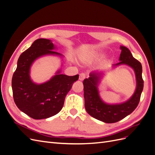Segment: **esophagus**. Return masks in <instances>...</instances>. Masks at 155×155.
<instances>
[{"instance_id": "1", "label": "esophagus", "mask_w": 155, "mask_h": 155, "mask_svg": "<svg viewBox=\"0 0 155 155\" xmlns=\"http://www.w3.org/2000/svg\"><path fill=\"white\" fill-rule=\"evenodd\" d=\"M85 78H86V74L85 73H81V74H80V75H79V79L81 81H83L85 79Z\"/></svg>"}]
</instances>
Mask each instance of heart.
Returning a JSON list of instances; mask_svg holds the SVG:
<instances>
[{"label":"heart","instance_id":"heart-1","mask_svg":"<svg viewBox=\"0 0 155 155\" xmlns=\"http://www.w3.org/2000/svg\"><path fill=\"white\" fill-rule=\"evenodd\" d=\"M99 55V54L96 51H92V52L88 53L82 57V60L84 61H92L96 58Z\"/></svg>","mask_w":155,"mask_h":155}]
</instances>
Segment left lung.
Masks as SVG:
<instances>
[{
  "mask_svg": "<svg viewBox=\"0 0 155 155\" xmlns=\"http://www.w3.org/2000/svg\"><path fill=\"white\" fill-rule=\"evenodd\" d=\"M121 50L120 62L113 64V67L126 64L132 68L135 72L137 88L133 95L125 102L120 104H108L103 101L99 95L97 85L101 78V73L93 72L90 77L83 81L85 107L88 114L93 118L105 123L117 122L129 115L137 107L143 88L142 79V67L138 60L133 58L130 50L124 46Z\"/></svg>",
  "mask_w": 155,
  "mask_h": 155,
  "instance_id": "obj_1",
  "label": "left lung"
}]
</instances>
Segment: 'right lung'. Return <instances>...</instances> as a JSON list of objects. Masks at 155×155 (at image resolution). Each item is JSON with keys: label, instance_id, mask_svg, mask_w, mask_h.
Wrapping results in <instances>:
<instances>
[{"label": "right lung", "instance_id": "right-lung-1", "mask_svg": "<svg viewBox=\"0 0 155 155\" xmlns=\"http://www.w3.org/2000/svg\"><path fill=\"white\" fill-rule=\"evenodd\" d=\"M51 41L46 39L35 40L29 48L20 55L14 72L12 86L13 100L22 112L31 118L41 120L57 114L62 109L65 97L71 89L79 75L68 76L61 74V70L44 83L32 81L30 72L32 63L46 55L63 56L54 51Z\"/></svg>", "mask_w": 155, "mask_h": 155}]
</instances>
